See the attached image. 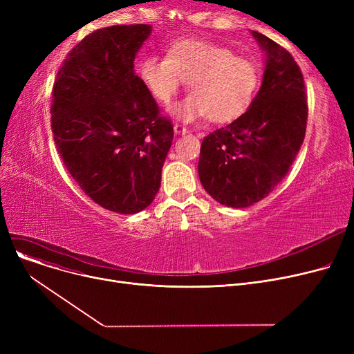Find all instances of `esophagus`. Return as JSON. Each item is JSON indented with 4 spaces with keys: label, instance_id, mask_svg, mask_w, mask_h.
I'll use <instances>...</instances> for the list:
<instances>
[{
    "label": "esophagus",
    "instance_id": "34e87169",
    "mask_svg": "<svg viewBox=\"0 0 354 354\" xmlns=\"http://www.w3.org/2000/svg\"><path fill=\"white\" fill-rule=\"evenodd\" d=\"M174 129H175V133H176V135H185V133H188V129L185 127L183 124L176 123V124L174 126Z\"/></svg>",
    "mask_w": 354,
    "mask_h": 354
}]
</instances>
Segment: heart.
<instances>
[{
	"label": "heart",
	"mask_w": 354,
	"mask_h": 354,
	"mask_svg": "<svg viewBox=\"0 0 354 354\" xmlns=\"http://www.w3.org/2000/svg\"><path fill=\"white\" fill-rule=\"evenodd\" d=\"M139 73L162 106H169L183 82H188L191 96L175 107V115L187 122L208 118L218 124L243 116L261 82L255 62L238 57L228 47L199 39L172 43L167 55H147Z\"/></svg>",
	"instance_id": "b5f03b06"
}]
</instances>
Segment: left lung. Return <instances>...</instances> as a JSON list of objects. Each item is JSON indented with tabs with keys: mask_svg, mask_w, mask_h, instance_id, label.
<instances>
[{
	"mask_svg": "<svg viewBox=\"0 0 354 354\" xmlns=\"http://www.w3.org/2000/svg\"><path fill=\"white\" fill-rule=\"evenodd\" d=\"M252 35L267 54L263 86L245 113L203 138L198 174L219 203L247 208L287 175L306 136L303 73L292 55L264 34Z\"/></svg>",
	"mask_w": 354,
	"mask_h": 354,
	"instance_id": "left-lung-1",
	"label": "left lung"
}]
</instances>
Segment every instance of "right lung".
I'll use <instances>...</instances> for the list:
<instances>
[{
  "instance_id": "add662e5",
  "label": "right lung",
  "mask_w": 354,
  "mask_h": 354,
  "mask_svg": "<svg viewBox=\"0 0 354 354\" xmlns=\"http://www.w3.org/2000/svg\"><path fill=\"white\" fill-rule=\"evenodd\" d=\"M151 31L132 24L90 32L67 54L51 93V130L64 166L87 196L119 214L151 205L174 139L171 119L135 74Z\"/></svg>"
}]
</instances>
